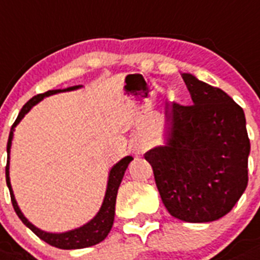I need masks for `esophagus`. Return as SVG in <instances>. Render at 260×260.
I'll return each mask as SVG.
<instances>
[{"label": "esophagus", "mask_w": 260, "mask_h": 260, "mask_svg": "<svg viewBox=\"0 0 260 260\" xmlns=\"http://www.w3.org/2000/svg\"><path fill=\"white\" fill-rule=\"evenodd\" d=\"M132 151L136 153V155H140V153H144L147 151V145L143 144V143H135L132 145Z\"/></svg>", "instance_id": "34e87169"}]
</instances>
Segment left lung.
<instances>
[{"label":"left lung","mask_w":260,"mask_h":260,"mask_svg":"<svg viewBox=\"0 0 260 260\" xmlns=\"http://www.w3.org/2000/svg\"><path fill=\"white\" fill-rule=\"evenodd\" d=\"M191 105L167 104L166 145L144 155L174 218L188 223L220 219L248 183L250 139L243 109L219 88L181 75Z\"/></svg>","instance_id":"1"}]
</instances>
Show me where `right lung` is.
Listing matches in <instances>:
<instances>
[{
	"label": "right lung",
	"mask_w": 260,
	"mask_h": 260,
	"mask_svg": "<svg viewBox=\"0 0 260 260\" xmlns=\"http://www.w3.org/2000/svg\"><path fill=\"white\" fill-rule=\"evenodd\" d=\"M81 88V85L71 86L67 89H54V90H48L45 93L37 94L33 99L27 101L26 104L22 107L21 112L17 116L16 121L12 125L9 134V140H8V163H6L5 168V175H6V184L10 191V199H12V204L16 211V214L18 215V218L22 220L27 229H30L36 235L39 236L40 239L46 242L50 246H54L61 250H77V248H85V247L94 246V244L100 243L107 238V235L111 231L112 225H113V219H115V206H116V196H117V189L120 187V183L123 180V176L125 174V170L128 168V164L134 160L132 156H126L124 159H121L119 163H116L115 166L112 167V170L109 171V178H108V184H107V192H105L104 202L101 204L100 211L97 212V215L90 221H88L86 224L79 229L72 230V231H67L62 234H52V233H45L42 230L37 229L36 225H33L30 221L27 220L24 216V214L21 212L20 207L17 204L16 198H14L13 189H12V184H10V178H9V155H10V147H12V139H13V132L14 126L20 123L21 120L24 119V116L26 115L27 112L30 111L31 107L36 105L39 101H41L44 97L50 96V94L60 93V92H67V90H73Z\"/></svg>",
	"instance_id": "add662e5"
}]
</instances>
